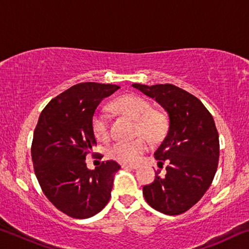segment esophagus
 <instances>
[{
	"label": "esophagus",
	"mask_w": 249,
	"mask_h": 249,
	"mask_svg": "<svg viewBox=\"0 0 249 249\" xmlns=\"http://www.w3.org/2000/svg\"><path fill=\"white\" fill-rule=\"evenodd\" d=\"M123 168H128V169H137L138 168V165H129V163H124L123 166H122Z\"/></svg>",
	"instance_id": "1"
}]
</instances>
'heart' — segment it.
Returning <instances> with one entry per match:
<instances>
[{"instance_id":"heart-1","label":"heart","mask_w":249,"mask_h":249,"mask_svg":"<svg viewBox=\"0 0 249 249\" xmlns=\"http://www.w3.org/2000/svg\"><path fill=\"white\" fill-rule=\"evenodd\" d=\"M112 109L119 114L136 121V133L144 135L151 142L160 141L167 132L166 116L151 108L150 103L140 95L127 94L116 99L111 105ZM92 129L95 137L104 141L108 137V123L107 117L101 113L92 119ZM147 149L144 138H136L130 142H116L108 149L109 157L120 162L134 163Z\"/></svg>"}]
</instances>
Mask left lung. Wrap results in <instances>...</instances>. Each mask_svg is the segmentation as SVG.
Here are the masks:
<instances>
[{
    "label": "left lung",
    "mask_w": 249,
    "mask_h": 249,
    "mask_svg": "<svg viewBox=\"0 0 249 249\" xmlns=\"http://www.w3.org/2000/svg\"><path fill=\"white\" fill-rule=\"evenodd\" d=\"M132 87L156 100L169 116L165 140L155 151L158 163L169 162L161 178L142 193L151 208L167 215H178L192 208L212 183L217 169L220 142L212 115L201 101L174 84L133 83Z\"/></svg>",
    "instance_id": "obj_1"
}]
</instances>
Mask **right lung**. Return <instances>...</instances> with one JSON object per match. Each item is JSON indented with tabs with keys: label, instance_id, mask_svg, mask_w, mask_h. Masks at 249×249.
Segmentation results:
<instances>
[{
	"label": "right lung",
	"instance_id": "add662e5",
	"mask_svg": "<svg viewBox=\"0 0 249 249\" xmlns=\"http://www.w3.org/2000/svg\"><path fill=\"white\" fill-rule=\"evenodd\" d=\"M120 89L114 84L83 82L46 105L34 132L32 159L47 199L67 215L88 218L107 204L121 166L107 160L91 170L86 156L96 144L92 119L101 101Z\"/></svg>",
	"mask_w": 249,
	"mask_h": 249
}]
</instances>
